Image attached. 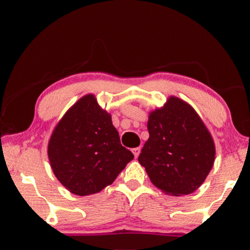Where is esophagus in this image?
<instances>
[{"label":"esophagus","mask_w":250,"mask_h":250,"mask_svg":"<svg viewBox=\"0 0 250 250\" xmlns=\"http://www.w3.org/2000/svg\"><path fill=\"white\" fill-rule=\"evenodd\" d=\"M140 151H141L140 147H134V149H132V153L134 154L135 158H138L139 154H140Z\"/></svg>","instance_id":"obj_1"}]
</instances>
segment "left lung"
<instances>
[{
    "mask_svg": "<svg viewBox=\"0 0 250 250\" xmlns=\"http://www.w3.org/2000/svg\"><path fill=\"white\" fill-rule=\"evenodd\" d=\"M147 130L150 137L138 160L153 185L172 195L200 188L213 167L215 146L195 110L171 97L150 113Z\"/></svg>",
    "mask_w": 250,
    "mask_h": 250,
    "instance_id": "left-lung-1",
    "label": "left lung"
}]
</instances>
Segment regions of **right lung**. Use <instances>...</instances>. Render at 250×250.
<instances>
[{
	"mask_svg": "<svg viewBox=\"0 0 250 250\" xmlns=\"http://www.w3.org/2000/svg\"><path fill=\"white\" fill-rule=\"evenodd\" d=\"M48 158L58 181L71 193L86 196L111 184L133 154L120 143L111 116L88 95L55 128Z\"/></svg>",
	"mask_w": 250,
	"mask_h": 250,
	"instance_id": "right-lung-1",
	"label": "right lung"
}]
</instances>
